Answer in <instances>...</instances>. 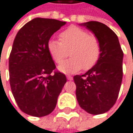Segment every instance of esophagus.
Returning a JSON list of instances; mask_svg holds the SVG:
<instances>
[{
  "label": "esophagus",
  "instance_id": "34e87169",
  "mask_svg": "<svg viewBox=\"0 0 133 133\" xmlns=\"http://www.w3.org/2000/svg\"><path fill=\"white\" fill-rule=\"evenodd\" d=\"M66 78H67L68 80H70V81L73 80V77H72V76H70V75H67V76H66Z\"/></svg>",
  "mask_w": 133,
  "mask_h": 133
}]
</instances>
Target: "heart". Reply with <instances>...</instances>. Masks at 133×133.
Wrapping results in <instances>:
<instances>
[{
  "mask_svg": "<svg viewBox=\"0 0 133 133\" xmlns=\"http://www.w3.org/2000/svg\"><path fill=\"white\" fill-rule=\"evenodd\" d=\"M60 41L49 40L47 44L48 52L56 63H62L69 55L70 59L59 66V70L66 74H73L82 68L85 70L92 69L98 63L101 47L98 38L77 26H70L63 31Z\"/></svg>",
  "mask_w": 133,
  "mask_h": 133,
  "instance_id": "obj_1",
  "label": "heart"
}]
</instances>
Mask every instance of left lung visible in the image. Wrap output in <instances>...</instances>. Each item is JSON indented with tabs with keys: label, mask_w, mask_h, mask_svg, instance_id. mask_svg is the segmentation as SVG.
<instances>
[{
	"label": "left lung",
	"mask_w": 133,
	"mask_h": 133,
	"mask_svg": "<svg viewBox=\"0 0 133 133\" xmlns=\"http://www.w3.org/2000/svg\"><path fill=\"white\" fill-rule=\"evenodd\" d=\"M98 38L101 54L98 63L82 75L74 77L80 107L91 114L107 112L120 91L123 71V52L116 34L105 24L90 21L80 24Z\"/></svg>",
	"instance_id": "obj_1"
}]
</instances>
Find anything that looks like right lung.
I'll return each mask as SVG.
<instances>
[{
	"mask_svg": "<svg viewBox=\"0 0 133 133\" xmlns=\"http://www.w3.org/2000/svg\"><path fill=\"white\" fill-rule=\"evenodd\" d=\"M66 22L35 18L17 33L9 56V81L19 109L34 117H44L55 109L66 82L65 74L56 71L47 44Z\"/></svg>",
	"mask_w": 133,
	"mask_h": 133,
	"instance_id": "obj_1",
	"label": "right lung"
}]
</instances>
